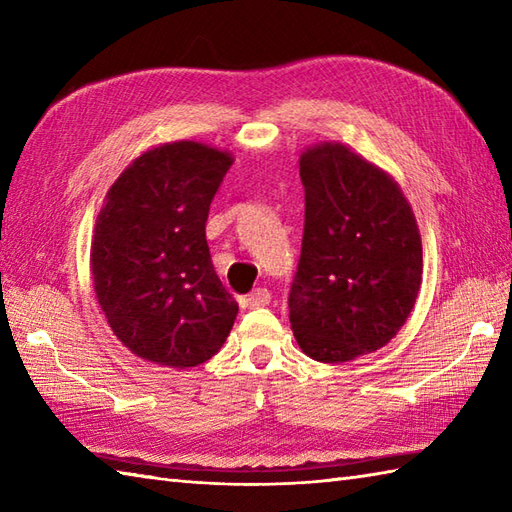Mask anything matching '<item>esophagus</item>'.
<instances>
[{
    "label": "esophagus",
    "mask_w": 512,
    "mask_h": 512,
    "mask_svg": "<svg viewBox=\"0 0 512 512\" xmlns=\"http://www.w3.org/2000/svg\"><path fill=\"white\" fill-rule=\"evenodd\" d=\"M270 301H273V295H270V290L268 288H257V290L250 292L248 297L239 299V306H242L244 310H255V308L268 306Z\"/></svg>",
    "instance_id": "34e87169"
}]
</instances>
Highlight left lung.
Returning <instances> with one entry per match:
<instances>
[{
    "mask_svg": "<svg viewBox=\"0 0 512 512\" xmlns=\"http://www.w3.org/2000/svg\"><path fill=\"white\" fill-rule=\"evenodd\" d=\"M290 325L314 361L345 363L394 339L416 303L422 244L398 184L339 143L308 149Z\"/></svg>",
    "mask_w": 512,
    "mask_h": 512,
    "instance_id": "1",
    "label": "left lung"
}]
</instances>
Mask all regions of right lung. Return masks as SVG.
Instances as JSON below:
<instances>
[{
    "label": "right lung",
    "mask_w": 512,
    "mask_h": 512,
    "mask_svg": "<svg viewBox=\"0 0 512 512\" xmlns=\"http://www.w3.org/2000/svg\"><path fill=\"white\" fill-rule=\"evenodd\" d=\"M233 160L191 140L136 158L107 193L92 275L107 323L136 356L195 367L220 350L237 301L217 279L206 217Z\"/></svg>",
    "instance_id": "obj_1"
}]
</instances>
